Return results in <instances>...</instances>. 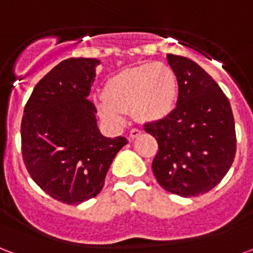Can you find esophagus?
<instances>
[{
	"label": "esophagus",
	"mask_w": 253,
	"mask_h": 253,
	"mask_svg": "<svg viewBox=\"0 0 253 253\" xmlns=\"http://www.w3.org/2000/svg\"><path fill=\"white\" fill-rule=\"evenodd\" d=\"M140 134H141V130H138V129H132V130L129 132V137L133 140V138H137Z\"/></svg>",
	"instance_id": "1"
}]
</instances>
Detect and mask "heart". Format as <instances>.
<instances>
[{
    "mask_svg": "<svg viewBox=\"0 0 253 253\" xmlns=\"http://www.w3.org/2000/svg\"><path fill=\"white\" fill-rule=\"evenodd\" d=\"M102 98L98 116L108 124H123L126 112L142 124L157 123L167 119L176 106L177 76L167 64L142 62L108 80Z\"/></svg>",
    "mask_w": 253,
    "mask_h": 253,
    "instance_id": "heart-1",
    "label": "heart"
}]
</instances>
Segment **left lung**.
Masks as SVG:
<instances>
[{
	"label": "left lung",
	"mask_w": 253,
	"mask_h": 253,
	"mask_svg": "<svg viewBox=\"0 0 253 253\" xmlns=\"http://www.w3.org/2000/svg\"><path fill=\"white\" fill-rule=\"evenodd\" d=\"M178 80L176 108L167 119L145 124L157 140L152 163L157 183L183 197L207 193L227 174L236 153L231 104L206 70L187 57L167 54Z\"/></svg>",
	"instance_id": "left-lung-1"
}]
</instances>
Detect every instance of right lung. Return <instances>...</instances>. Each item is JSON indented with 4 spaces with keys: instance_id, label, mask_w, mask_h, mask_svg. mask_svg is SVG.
Instances as JSON below:
<instances>
[{
    "instance_id": "right-lung-1",
    "label": "right lung",
    "mask_w": 253,
    "mask_h": 253,
    "mask_svg": "<svg viewBox=\"0 0 253 253\" xmlns=\"http://www.w3.org/2000/svg\"><path fill=\"white\" fill-rule=\"evenodd\" d=\"M97 58L72 57L34 86L26 102L21 141L30 177L53 199L77 206L101 192L112 161L128 144L100 132L88 100Z\"/></svg>"
}]
</instances>
